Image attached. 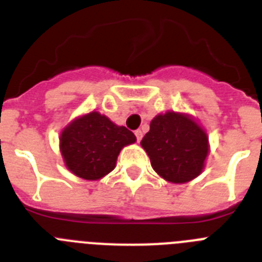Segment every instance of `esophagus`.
Segmentation results:
<instances>
[{
	"label": "esophagus",
	"instance_id": "esophagus-1",
	"mask_svg": "<svg viewBox=\"0 0 262 262\" xmlns=\"http://www.w3.org/2000/svg\"><path fill=\"white\" fill-rule=\"evenodd\" d=\"M134 134H136V137H137V142H140V141L142 140V132H141L140 129H138V130L134 132Z\"/></svg>",
	"mask_w": 262,
	"mask_h": 262
}]
</instances>
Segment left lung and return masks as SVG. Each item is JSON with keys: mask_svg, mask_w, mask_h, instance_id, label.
<instances>
[{"mask_svg": "<svg viewBox=\"0 0 262 262\" xmlns=\"http://www.w3.org/2000/svg\"><path fill=\"white\" fill-rule=\"evenodd\" d=\"M154 171L172 183H185L202 172L208 154V138L188 116L158 115L141 141Z\"/></svg>", "mask_w": 262, "mask_h": 262, "instance_id": "obj_1", "label": "left lung"}]
</instances>
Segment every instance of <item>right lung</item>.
Here are the masks:
<instances>
[{
  "label": "right lung",
  "mask_w": 262,
  "mask_h": 262,
  "mask_svg": "<svg viewBox=\"0 0 262 262\" xmlns=\"http://www.w3.org/2000/svg\"><path fill=\"white\" fill-rule=\"evenodd\" d=\"M136 142V136L108 117L91 112L72 121L60 136V150L68 170L88 181L112 171L120 150Z\"/></svg>",
  "instance_id": "obj_1"
}]
</instances>
